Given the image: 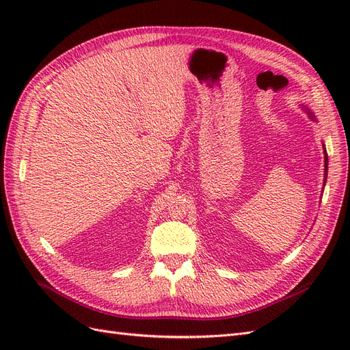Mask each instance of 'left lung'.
Segmentation results:
<instances>
[{
  "label": "left lung",
  "mask_w": 350,
  "mask_h": 350,
  "mask_svg": "<svg viewBox=\"0 0 350 350\" xmlns=\"http://www.w3.org/2000/svg\"><path fill=\"white\" fill-rule=\"evenodd\" d=\"M301 108H304V111H305L306 113H308V116H310V118H311L312 121H317V118H315V115H314L312 111H310L306 107H301ZM324 154H325V156H324V166H325V167H324V185H325V179H327V176H325V175H327V153L324 152Z\"/></svg>",
  "instance_id": "left-lung-1"
}]
</instances>
